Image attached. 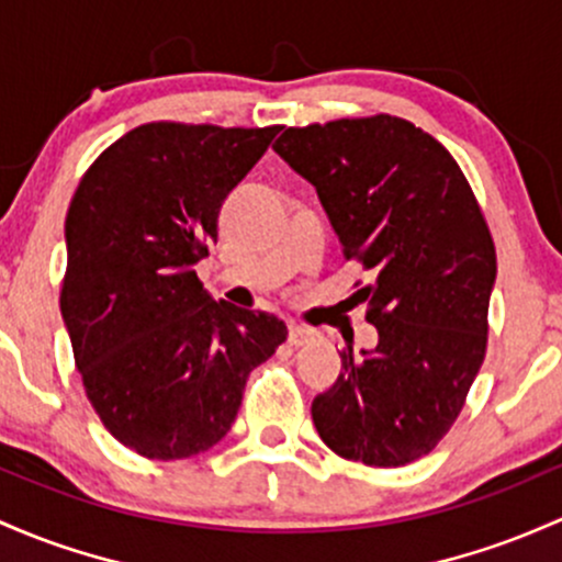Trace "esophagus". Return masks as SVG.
Segmentation results:
<instances>
[{
    "label": "esophagus",
    "mask_w": 562,
    "mask_h": 562,
    "mask_svg": "<svg viewBox=\"0 0 562 562\" xmlns=\"http://www.w3.org/2000/svg\"><path fill=\"white\" fill-rule=\"evenodd\" d=\"M317 338V333L312 328H304V325H288V341L293 347H304V344H312Z\"/></svg>",
    "instance_id": "1"
}]
</instances>
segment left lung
Segmentation results:
<instances>
[{
	"label": "left lung",
	"instance_id": "1",
	"mask_svg": "<svg viewBox=\"0 0 562 562\" xmlns=\"http://www.w3.org/2000/svg\"><path fill=\"white\" fill-rule=\"evenodd\" d=\"M274 151L373 274L357 299L379 344L341 351L314 427L341 459L411 464L448 435L485 360L496 248L477 196L440 140L392 114L285 127Z\"/></svg>",
	"mask_w": 562,
	"mask_h": 562
}]
</instances>
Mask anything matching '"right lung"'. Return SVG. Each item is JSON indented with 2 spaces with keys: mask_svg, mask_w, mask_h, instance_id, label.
<instances>
[{
  "mask_svg": "<svg viewBox=\"0 0 562 562\" xmlns=\"http://www.w3.org/2000/svg\"><path fill=\"white\" fill-rule=\"evenodd\" d=\"M277 133L146 122L74 191L60 314L98 418L146 459L213 448L252 368L285 341L282 319L213 301L194 271L218 239L226 194Z\"/></svg>",
  "mask_w": 562,
  "mask_h": 562,
  "instance_id": "1",
  "label": "right lung"
}]
</instances>
